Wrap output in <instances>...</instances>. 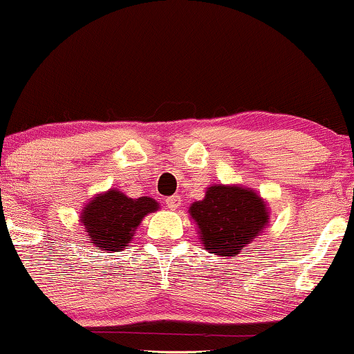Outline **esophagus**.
<instances>
[{"instance_id":"34e87169","label":"esophagus","mask_w":354,"mask_h":354,"mask_svg":"<svg viewBox=\"0 0 354 354\" xmlns=\"http://www.w3.org/2000/svg\"><path fill=\"white\" fill-rule=\"evenodd\" d=\"M166 206L173 211L178 209V207L181 206V196L174 194V196H169V198H166Z\"/></svg>"}]
</instances>
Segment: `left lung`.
Masks as SVG:
<instances>
[{"instance_id": "8db88e82", "label": "left lung", "mask_w": 354, "mask_h": 354, "mask_svg": "<svg viewBox=\"0 0 354 354\" xmlns=\"http://www.w3.org/2000/svg\"><path fill=\"white\" fill-rule=\"evenodd\" d=\"M189 216L204 249L221 257L239 254L269 223L266 201L254 189L236 185L209 186L203 201L191 204Z\"/></svg>"}]
</instances>
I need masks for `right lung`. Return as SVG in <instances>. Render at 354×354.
<instances>
[{"instance_id":"obj_1","label":"right lung","mask_w":354,"mask_h":354,"mask_svg":"<svg viewBox=\"0 0 354 354\" xmlns=\"http://www.w3.org/2000/svg\"><path fill=\"white\" fill-rule=\"evenodd\" d=\"M158 207L160 204L148 196L131 199L122 191L110 189L87 203L80 212V223L93 245L120 252L133 239L136 227L145 216Z\"/></svg>"}]
</instances>
